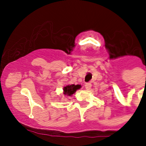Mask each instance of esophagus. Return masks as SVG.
Segmentation results:
<instances>
[{
	"instance_id": "34e87169",
	"label": "esophagus",
	"mask_w": 146,
	"mask_h": 146,
	"mask_svg": "<svg viewBox=\"0 0 146 146\" xmlns=\"http://www.w3.org/2000/svg\"><path fill=\"white\" fill-rule=\"evenodd\" d=\"M85 87H86V89L87 90H89V89H91L92 84L90 83V82H87V83L85 84Z\"/></svg>"
}]
</instances>
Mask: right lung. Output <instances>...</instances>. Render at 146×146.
Segmentation results:
<instances>
[{
	"instance_id": "obj_1",
	"label": "right lung",
	"mask_w": 146,
	"mask_h": 146,
	"mask_svg": "<svg viewBox=\"0 0 146 146\" xmlns=\"http://www.w3.org/2000/svg\"><path fill=\"white\" fill-rule=\"evenodd\" d=\"M81 87L80 85H70V86H66L64 88V95L70 96L76 92V91Z\"/></svg>"
}]
</instances>
